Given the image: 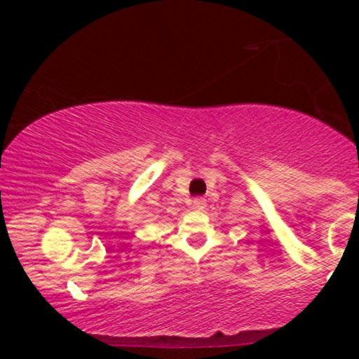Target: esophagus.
I'll use <instances>...</instances> for the list:
<instances>
[{
	"label": "esophagus",
	"instance_id": "34e87169",
	"mask_svg": "<svg viewBox=\"0 0 359 359\" xmlns=\"http://www.w3.org/2000/svg\"><path fill=\"white\" fill-rule=\"evenodd\" d=\"M194 208L196 209H204L205 208V201L203 198H196L194 199Z\"/></svg>",
	"mask_w": 359,
	"mask_h": 359
}]
</instances>
